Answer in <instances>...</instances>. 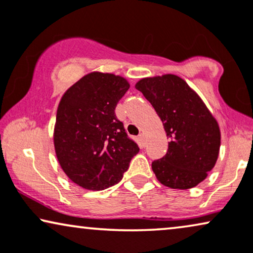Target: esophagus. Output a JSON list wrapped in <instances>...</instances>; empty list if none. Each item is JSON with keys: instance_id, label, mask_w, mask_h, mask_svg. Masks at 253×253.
<instances>
[{"instance_id": "esophagus-1", "label": "esophagus", "mask_w": 253, "mask_h": 253, "mask_svg": "<svg viewBox=\"0 0 253 253\" xmlns=\"http://www.w3.org/2000/svg\"><path fill=\"white\" fill-rule=\"evenodd\" d=\"M139 141H140L141 144H144V142H146V135H144L143 133L139 134Z\"/></svg>"}]
</instances>
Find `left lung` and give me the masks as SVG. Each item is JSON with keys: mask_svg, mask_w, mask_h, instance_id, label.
Instances as JSON below:
<instances>
[{"mask_svg": "<svg viewBox=\"0 0 253 253\" xmlns=\"http://www.w3.org/2000/svg\"><path fill=\"white\" fill-rule=\"evenodd\" d=\"M163 123L168 153L151 163L162 185L178 190L197 186L216 163L221 146L218 123L200 96L173 74L144 77L135 84Z\"/></svg>", "mask_w": 253, "mask_h": 253, "instance_id": "8db88e82", "label": "left lung"}]
</instances>
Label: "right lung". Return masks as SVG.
<instances>
[{
	"instance_id": "add662e5",
	"label": "right lung",
	"mask_w": 253,
	"mask_h": 253,
	"mask_svg": "<svg viewBox=\"0 0 253 253\" xmlns=\"http://www.w3.org/2000/svg\"><path fill=\"white\" fill-rule=\"evenodd\" d=\"M129 86L123 76L92 72L60 100L53 133L56 158L69 179L85 190L119 183L139 153L114 113Z\"/></svg>"
}]
</instances>
